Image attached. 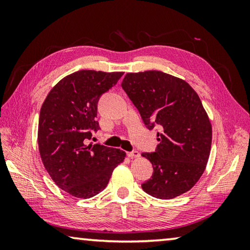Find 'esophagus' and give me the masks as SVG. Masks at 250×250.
Segmentation results:
<instances>
[{"instance_id": "34e87169", "label": "esophagus", "mask_w": 250, "mask_h": 250, "mask_svg": "<svg viewBox=\"0 0 250 250\" xmlns=\"http://www.w3.org/2000/svg\"><path fill=\"white\" fill-rule=\"evenodd\" d=\"M126 155H128L129 158L133 159V158H139V156H140V153H139L138 151H131V152H126Z\"/></svg>"}]
</instances>
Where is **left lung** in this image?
Masks as SVG:
<instances>
[{
	"mask_svg": "<svg viewBox=\"0 0 250 250\" xmlns=\"http://www.w3.org/2000/svg\"><path fill=\"white\" fill-rule=\"evenodd\" d=\"M121 86L146 128L161 129L155 152L142 153L153 167L143 191L161 200L189 191L205 171L211 146V125L196 91L159 70L126 74Z\"/></svg>",
	"mask_w": 250,
	"mask_h": 250,
	"instance_id": "1",
	"label": "left lung"
}]
</instances>
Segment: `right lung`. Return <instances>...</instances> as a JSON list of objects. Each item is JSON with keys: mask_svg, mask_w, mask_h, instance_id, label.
<instances>
[{"mask_svg": "<svg viewBox=\"0 0 250 250\" xmlns=\"http://www.w3.org/2000/svg\"><path fill=\"white\" fill-rule=\"evenodd\" d=\"M124 73L79 70L62 78L46 97L39 120V149L58 188L78 198L97 195L108 185L125 152L87 145L99 129L97 104Z\"/></svg>", "mask_w": 250, "mask_h": 250, "instance_id": "right-lung-1", "label": "right lung"}]
</instances>
